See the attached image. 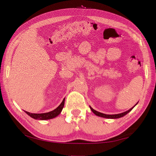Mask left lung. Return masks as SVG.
Returning a JSON list of instances; mask_svg holds the SVG:
<instances>
[{
  "label": "left lung",
  "mask_w": 156,
  "mask_h": 156,
  "mask_svg": "<svg viewBox=\"0 0 156 156\" xmlns=\"http://www.w3.org/2000/svg\"><path fill=\"white\" fill-rule=\"evenodd\" d=\"M138 103V102H137V103L134 105V106L133 107H131L130 109H129L128 111H126V112H125L123 113H118V114H112V115H109V114H105V113H100V112H97V111L94 110L93 108L91 107L90 106H89V107H90L91 110L92 111V112H93L95 115H96L98 116H99V117H102V118H109V119H116V118H122L123 117V116H125V115L127 114V113L129 112H130L133 109V107L136 106V105Z\"/></svg>",
  "instance_id": "left-lung-1"
}]
</instances>
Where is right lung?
Listing matches in <instances>:
<instances>
[{"label": "right lung", "mask_w": 156, "mask_h": 156, "mask_svg": "<svg viewBox=\"0 0 156 156\" xmlns=\"http://www.w3.org/2000/svg\"><path fill=\"white\" fill-rule=\"evenodd\" d=\"M65 98L63 99L62 102L60 103V105L56 108V109L51 111V112H49L47 113H32L26 112V111H25V112L27 113L28 115H30V117L36 120H45L52 119V118H56V116L58 115L60 113H61L62 110L63 109V107H64V105H65Z\"/></svg>", "instance_id": "add662e5"}]
</instances>
